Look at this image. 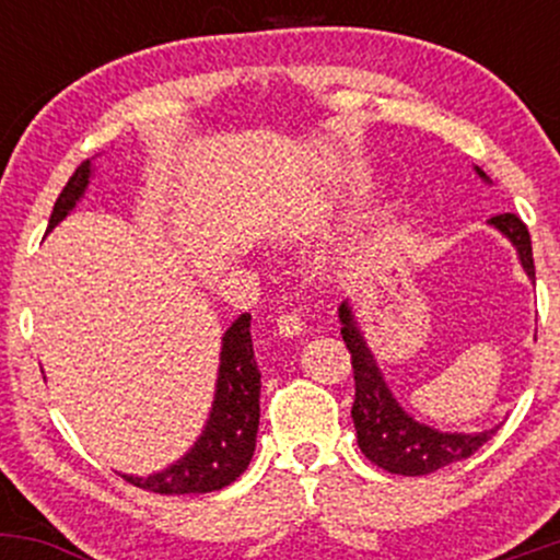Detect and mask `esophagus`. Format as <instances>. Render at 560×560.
I'll list each match as a JSON object with an SVG mask.
<instances>
[{
	"instance_id": "obj_1",
	"label": "esophagus",
	"mask_w": 560,
	"mask_h": 560,
	"mask_svg": "<svg viewBox=\"0 0 560 560\" xmlns=\"http://www.w3.org/2000/svg\"><path fill=\"white\" fill-rule=\"evenodd\" d=\"M305 329V318L300 316V313H281L279 318H276V331L281 334V337H298Z\"/></svg>"
}]
</instances>
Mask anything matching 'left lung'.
Wrapping results in <instances>:
<instances>
[{
  "mask_svg": "<svg viewBox=\"0 0 560 560\" xmlns=\"http://www.w3.org/2000/svg\"><path fill=\"white\" fill-rule=\"evenodd\" d=\"M479 178L490 184V176L477 168ZM494 226L508 242L516 247L518 260L529 279H535V258H532V240L524 221L513 213H500L490 218ZM339 320H342V339L352 355V374H355V402H352V421H355L358 447L363 450L371 464L389 474H402V477H423L436 468H445L455 460H464L474 455L492 440L494 429L474 434L440 432V429L427 427L416 421L413 416L405 413V408L395 400L392 389L384 382L382 371L374 361V352L365 345L363 331L358 329V320L352 316L350 302L339 305Z\"/></svg>",
  "mask_w": 560,
  "mask_h": 560,
  "instance_id": "left-lung-1",
  "label": "left lung"
}]
</instances>
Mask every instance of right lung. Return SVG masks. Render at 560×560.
Returning a JSON list of instances; mask_svg holds the SVG:
<instances>
[{
    "label": "right lung",
    "mask_w": 560,
    "mask_h": 560,
    "mask_svg": "<svg viewBox=\"0 0 560 560\" xmlns=\"http://www.w3.org/2000/svg\"><path fill=\"white\" fill-rule=\"evenodd\" d=\"M92 178V163L75 168L66 189L57 197L47 234L66 218L86 191ZM260 423V371L255 363L253 337H249V313H242L223 334L221 365L213 408L202 434L184 458L150 477H128L133 487L158 494H191L215 492L242 477L255 453V436Z\"/></svg>",
    "instance_id": "1"
}]
</instances>
